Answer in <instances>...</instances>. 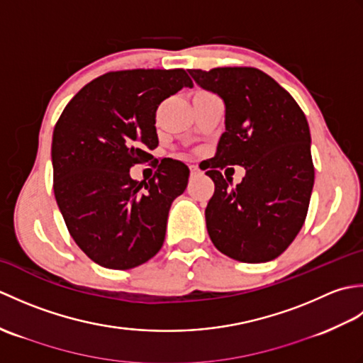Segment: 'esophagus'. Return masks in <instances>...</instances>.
Returning <instances> with one entry per match:
<instances>
[{
  "label": "esophagus",
  "instance_id": "obj_1",
  "mask_svg": "<svg viewBox=\"0 0 363 363\" xmlns=\"http://www.w3.org/2000/svg\"><path fill=\"white\" fill-rule=\"evenodd\" d=\"M199 173H201V169H199L196 165H191V167H190V174H191V177L199 176Z\"/></svg>",
  "mask_w": 363,
  "mask_h": 363
}]
</instances>
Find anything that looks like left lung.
Here are the masks:
<instances>
[{"mask_svg":"<svg viewBox=\"0 0 363 363\" xmlns=\"http://www.w3.org/2000/svg\"><path fill=\"white\" fill-rule=\"evenodd\" d=\"M189 73L226 106V130L206 172L215 184L206 207L207 233L230 259L273 260L295 240L309 209L315 169L306 115L287 90L257 68ZM226 164L247 169L234 189L219 172Z\"/></svg>","mask_w":363,"mask_h":363,"instance_id":"8db88e82","label":"left lung"}]
</instances>
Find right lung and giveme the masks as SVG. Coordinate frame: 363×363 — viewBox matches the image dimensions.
Instances as JSON below:
<instances>
[{"mask_svg": "<svg viewBox=\"0 0 363 363\" xmlns=\"http://www.w3.org/2000/svg\"><path fill=\"white\" fill-rule=\"evenodd\" d=\"M182 87L194 82L181 68L111 72L84 86L56 123L54 196L73 240L98 265L134 268L164 245L168 211L190 169L168 159L148 182L129 169L152 159L157 107Z\"/></svg>", "mask_w": 363, "mask_h": 363, "instance_id": "1", "label": "right lung"}]
</instances>
